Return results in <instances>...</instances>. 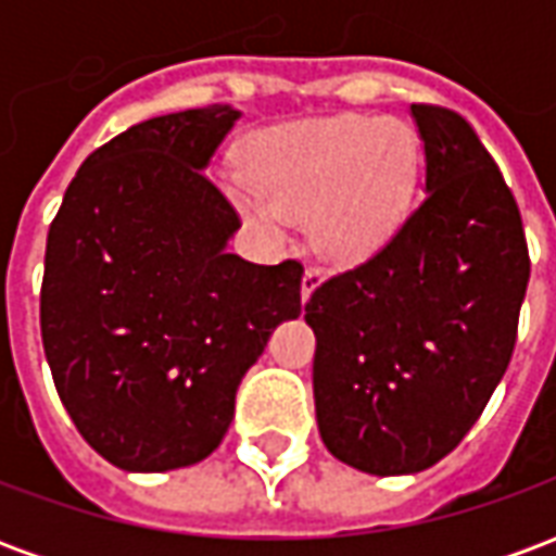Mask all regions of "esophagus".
Masks as SVG:
<instances>
[{
	"mask_svg": "<svg viewBox=\"0 0 556 556\" xmlns=\"http://www.w3.org/2000/svg\"><path fill=\"white\" fill-rule=\"evenodd\" d=\"M321 286V267L315 265H306L303 270V279H301V298L303 301H309L313 298V291Z\"/></svg>",
	"mask_w": 556,
	"mask_h": 556,
	"instance_id": "34e87169",
	"label": "esophagus"
}]
</instances>
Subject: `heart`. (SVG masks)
<instances>
[{
    "label": "heart",
    "instance_id": "1",
    "mask_svg": "<svg viewBox=\"0 0 556 556\" xmlns=\"http://www.w3.org/2000/svg\"><path fill=\"white\" fill-rule=\"evenodd\" d=\"M241 205L258 229L313 217L315 247L339 262L375 253L393 235L417 181V142L402 122L339 115L267 134Z\"/></svg>",
    "mask_w": 556,
    "mask_h": 556
}]
</instances>
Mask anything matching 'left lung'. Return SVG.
Segmentation results:
<instances>
[{
    "mask_svg": "<svg viewBox=\"0 0 556 556\" xmlns=\"http://www.w3.org/2000/svg\"><path fill=\"white\" fill-rule=\"evenodd\" d=\"M410 115L426 199L303 315L321 441L375 477L419 473L462 443L509 366L530 279L515 195L473 127L429 103Z\"/></svg>",
    "mask_w": 556,
    "mask_h": 556,
    "instance_id": "1",
    "label": "left lung"
}]
</instances>
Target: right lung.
I'll return each instance as SVG.
<instances>
[{
  "mask_svg": "<svg viewBox=\"0 0 556 556\" xmlns=\"http://www.w3.org/2000/svg\"><path fill=\"white\" fill-rule=\"evenodd\" d=\"M229 103L157 115L91 151L47 235L41 339L62 405L110 465L160 473L214 453L301 262L229 253L241 219L207 181Z\"/></svg>",
  "mask_w": 556,
  "mask_h": 556,
  "instance_id": "obj_1",
  "label": "right lung"
}]
</instances>
